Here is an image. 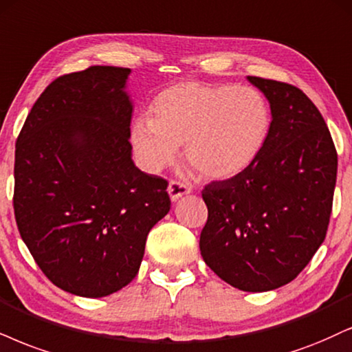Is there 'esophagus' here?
Masks as SVG:
<instances>
[{
    "label": "esophagus",
    "instance_id": "34e87169",
    "mask_svg": "<svg viewBox=\"0 0 352 352\" xmlns=\"http://www.w3.org/2000/svg\"><path fill=\"white\" fill-rule=\"evenodd\" d=\"M190 192V189L188 186L179 183V181H171V183L168 184V194H169V199H171L173 202L179 201L183 196H188Z\"/></svg>",
    "mask_w": 352,
    "mask_h": 352
}]
</instances>
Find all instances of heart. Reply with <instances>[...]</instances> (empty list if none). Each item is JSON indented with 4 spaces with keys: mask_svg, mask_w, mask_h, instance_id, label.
<instances>
[{
    "mask_svg": "<svg viewBox=\"0 0 352 352\" xmlns=\"http://www.w3.org/2000/svg\"><path fill=\"white\" fill-rule=\"evenodd\" d=\"M153 117L132 125L133 150L148 171H160L184 145L188 163L207 179H232L261 155L271 132V109L250 86L184 81L163 89Z\"/></svg>",
    "mask_w": 352,
    "mask_h": 352,
    "instance_id": "b5f03b06",
    "label": "heart"
}]
</instances>
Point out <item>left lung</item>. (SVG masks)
Wrapping results in <instances>:
<instances>
[{
  "instance_id": "left-lung-1",
  "label": "left lung",
  "mask_w": 352,
  "mask_h": 352,
  "mask_svg": "<svg viewBox=\"0 0 352 352\" xmlns=\"http://www.w3.org/2000/svg\"><path fill=\"white\" fill-rule=\"evenodd\" d=\"M248 81L269 101L271 132L253 166L202 190L209 219L199 248L227 284L267 292L296 279L327 236L338 155L322 114L300 89Z\"/></svg>"
}]
</instances>
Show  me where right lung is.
I'll return each mask as SVG.
<instances>
[{"label": "right lung", "mask_w": 352, "mask_h": 352, "mask_svg": "<svg viewBox=\"0 0 352 352\" xmlns=\"http://www.w3.org/2000/svg\"><path fill=\"white\" fill-rule=\"evenodd\" d=\"M132 70L91 67L56 78L16 142L21 238L56 287L99 298L140 269L146 235L169 212L168 183L135 166Z\"/></svg>", "instance_id": "add662e5"}]
</instances>
